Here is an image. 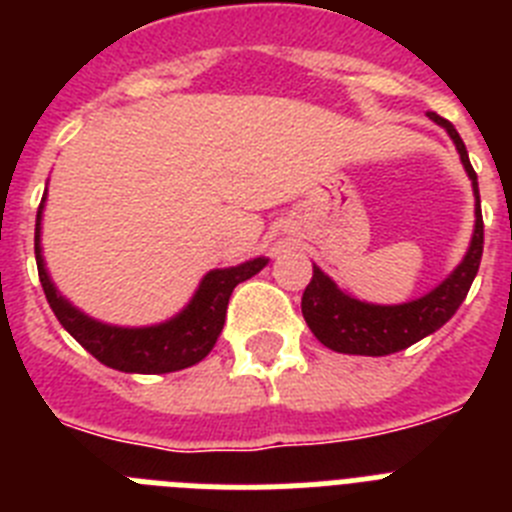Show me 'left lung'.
<instances>
[{"mask_svg": "<svg viewBox=\"0 0 512 512\" xmlns=\"http://www.w3.org/2000/svg\"><path fill=\"white\" fill-rule=\"evenodd\" d=\"M428 117L451 135L461 164L472 179L474 197H477V210H474L477 220H474L469 251L464 261L433 292L420 300L405 302V305H372V302L354 300L351 295L341 292L333 279L325 277L318 266H312V279L302 295V315L315 338L338 354L387 356L413 346L420 338L436 333L443 323H449L477 277L482 248H485V223H482V210H479L477 174L469 164L467 146L454 125L436 112H428Z\"/></svg>", "mask_w": 512, "mask_h": 512, "instance_id": "left-lung-1", "label": "left lung"}]
</instances>
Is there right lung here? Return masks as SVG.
<instances>
[{
	"mask_svg": "<svg viewBox=\"0 0 512 512\" xmlns=\"http://www.w3.org/2000/svg\"><path fill=\"white\" fill-rule=\"evenodd\" d=\"M45 194L40 200L38 217H35V261L38 277L43 284L45 300L56 312L58 323L69 330L71 336L87 348L89 354L104 366L128 374H169L187 369L205 359L215 346L217 336L225 325V312L233 289L241 282L259 274L269 259H253L230 269H212L205 274L192 302L176 318L148 328H120L89 318L76 310L66 297H61L45 271L43 251H40V217H43Z\"/></svg>",
	"mask_w": 512,
	"mask_h": 512,
	"instance_id": "1",
	"label": "right lung"
}]
</instances>
